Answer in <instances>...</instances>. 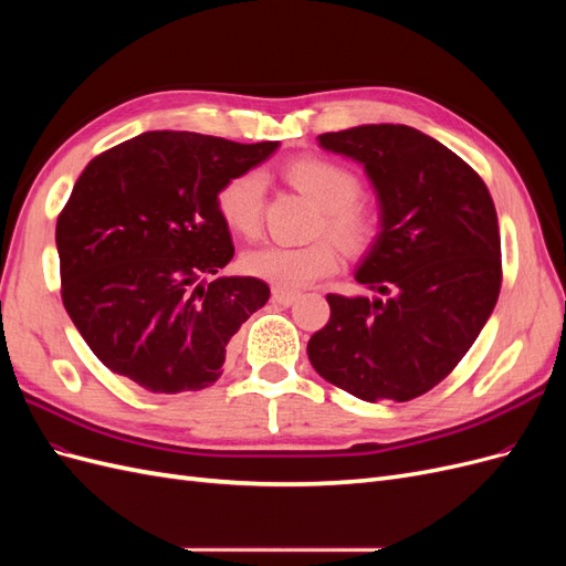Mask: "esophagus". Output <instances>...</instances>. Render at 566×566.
<instances>
[{
	"label": "esophagus",
	"instance_id": "esophagus-1",
	"mask_svg": "<svg viewBox=\"0 0 566 566\" xmlns=\"http://www.w3.org/2000/svg\"><path fill=\"white\" fill-rule=\"evenodd\" d=\"M271 300H273V302H279V304H283V306H290V304L300 300V293H295V290L273 287V290H271Z\"/></svg>",
	"mask_w": 566,
	"mask_h": 566
}]
</instances>
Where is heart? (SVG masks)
I'll return each mask as SVG.
<instances>
[{"label":"heart","instance_id":"obj_1","mask_svg":"<svg viewBox=\"0 0 566 566\" xmlns=\"http://www.w3.org/2000/svg\"><path fill=\"white\" fill-rule=\"evenodd\" d=\"M283 177L323 210L318 233H328L342 250L364 252L375 241L378 214L358 200L361 181L352 169L325 158H297L283 167ZM217 210L231 231L256 235L262 227L264 179L256 172L231 177L219 188ZM335 243L321 238L302 248L262 245L245 252L243 266L276 287H304L337 269Z\"/></svg>","mask_w":566,"mask_h":566}]
</instances>
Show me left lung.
I'll list each match as a JSON object with an SVG mask.
<instances>
[{"instance_id":"obj_1","label":"left lung","mask_w":566,"mask_h":566,"mask_svg":"<svg viewBox=\"0 0 566 566\" xmlns=\"http://www.w3.org/2000/svg\"><path fill=\"white\" fill-rule=\"evenodd\" d=\"M366 167L382 231L356 271L378 297L328 295L306 354L364 401H410L460 364L499 302L501 231L486 184L453 150L406 125L318 136Z\"/></svg>"}]
</instances>
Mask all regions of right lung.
Masks as SVG:
<instances>
[{
    "label": "right lung",
    "instance_id": "add662e5",
    "mask_svg": "<svg viewBox=\"0 0 566 566\" xmlns=\"http://www.w3.org/2000/svg\"><path fill=\"white\" fill-rule=\"evenodd\" d=\"M279 142L144 132L96 156L56 221L61 297L96 358L156 394L217 382L238 328L269 300L233 256L217 193Z\"/></svg>",
    "mask_w": 566,
    "mask_h": 566
}]
</instances>
